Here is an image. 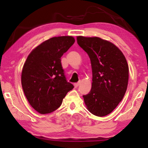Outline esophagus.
<instances>
[{
	"label": "esophagus",
	"mask_w": 148,
	"mask_h": 148,
	"mask_svg": "<svg viewBox=\"0 0 148 148\" xmlns=\"http://www.w3.org/2000/svg\"><path fill=\"white\" fill-rule=\"evenodd\" d=\"M79 84H80V82H77V83H75V84H74V87L76 88V87H77L79 86Z\"/></svg>",
	"instance_id": "esophagus-1"
}]
</instances>
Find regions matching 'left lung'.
Returning <instances> with one entry per match:
<instances>
[{
  "mask_svg": "<svg viewBox=\"0 0 148 148\" xmlns=\"http://www.w3.org/2000/svg\"><path fill=\"white\" fill-rule=\"evenodd\" d=\"M77 42L91 60L92 87L84 95L92 114L103 117L111 113L123 98L129 80V66L121 50L99 37H77Z\"/></svg>",
  "mask_w": 148,
  "mask_h": 148,
  "instance_id": "left-lung-1",
  "label": "left lung"
}]
</instances>
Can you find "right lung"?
<instances>
[{"label": "right lung", "instance_id": "1", "mask_svg": "<svg viewBox=\"0 0 148 148\" xmlns=\"http://www.w3.org/2000/svg\"><path fill=\"white\" fill-rule=\"evenodd\" d=\"M71 36L53 37L32 50L21 72V85L27 101L41 114L61 106L67 92L74 88L66 81L61 58L74 44Z\"/></svg>", "mask_w": 148, "mask_h": 148}]
</instances>
